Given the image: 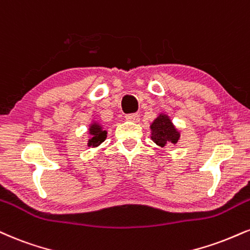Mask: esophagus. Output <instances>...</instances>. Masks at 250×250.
<instances>
[{
  "label": "esophagus",
  "mask_w": 250,
  "mask_h": 250,
  "mask_svg": "<svg viewBox=\"0 0 250 250\" xmlns=\"http://www.w3.org/2000/svg\"><path fill=\"white\" fill-rule=\"evenodd\" d=\"M125 120L127 121H130V122H140V115L138 114H128V115H125Z\"/></svg>",
  "instance_id": "1"
}]
</instances>
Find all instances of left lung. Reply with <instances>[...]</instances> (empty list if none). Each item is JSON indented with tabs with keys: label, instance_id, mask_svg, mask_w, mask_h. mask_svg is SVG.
I'll list each match as a JSON object with an SVG mask.
<instances>
[{
	"label": "left lung",
	"instance_id": "left-lung-1",
	"mask_svg": "<svg viewBox=\"0 0 250 250\" xmlns=\"http://www.w3.org/2000/svg\"><path fill=\"white\" fill-rule=\"evenodd\" d=\"M150 137L157 146L163 148V146L178 143L180 131L173 125L171 117L162 112L150 125Z\"/></svg>",
	"mask_w": 250,
	"mask_h": 250
}]
</instances>
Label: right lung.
I'll return each mask as SVG.
<instances>
[{"label": "right lung", "mask_w": 250, "mask_h": 250, "mask_svg": "<svg viewBox=\"0 0 250 250\" xmlns=\"http://www.w3.org/2000/svg\"><path fill=\"white\" fill-rule=\"evenodd\" d=\"M88 135L89 138L87 141L86 146L88 148H98L102 142L107 138V130L104 129V125L98 121V120H92V122L88 125Z\"/></svg>", "instance_id": "right-lung-1"}]
</instances>
